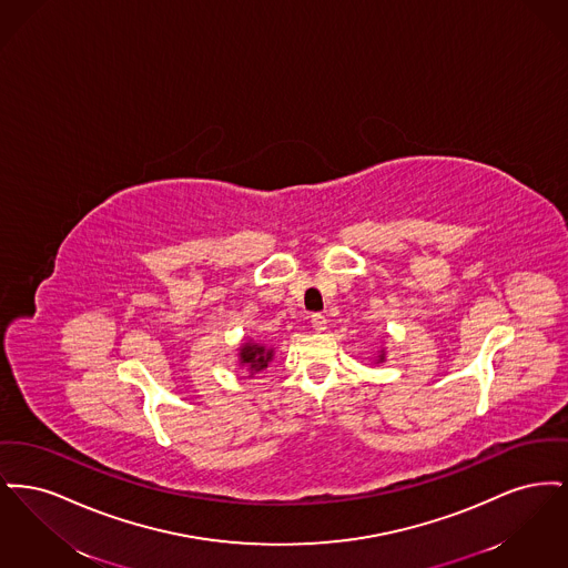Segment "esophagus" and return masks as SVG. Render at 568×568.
<instances>
[{
    "label": "esophagus",
    "mask_w": 568,
    "mask_h": 568,
    "mask_svg": "<svg viewBox=\"0 0 568 568\" xmlns=\"http://www.w3.org/2000/svg\"><path fill=\"white\" fill-rule=\"evenodd\" d=\"M311 325H313V329H315V332H325V327H327V320H325L324 315H320V313H317V315H313V317H311Z\"/></svg>",
    "instance_id": "1"
}]
</instances>
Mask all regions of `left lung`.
<instances>
[{
  "mask_svg": "<svg viewBox=\"0 0 568 568\" xmlns=\"http://www.w3.org/2000/svg\"><path fill=\"white\" fill-rule=\"evenodd\" d=\"M385 362V349H381V352L375 355V364H383Z\"/></svg>",
  "mask_w": 568,
  "mask_h": 568,
  "instance_id": "1",
  "label": "left lung"
}]
</instances>
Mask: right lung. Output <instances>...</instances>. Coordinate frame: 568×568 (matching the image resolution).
<instances>
[{"label": "right lung", "mask_w": 568, "mask_h": 568, "mask_svg": "<svg viewBox=\"0 0 568 568\" xmlns=\"http://www.w3.org/2000/svg\"><path fill=\"white\" fill-rule=\"evenodd\" d=\"M272 359H274V349L262 345V343H255L251 338L241 343V347H239V362L243 368H246L248 377L268 368Z\"/></svg>", "instance_id": "add662e5"}]
</instances>
